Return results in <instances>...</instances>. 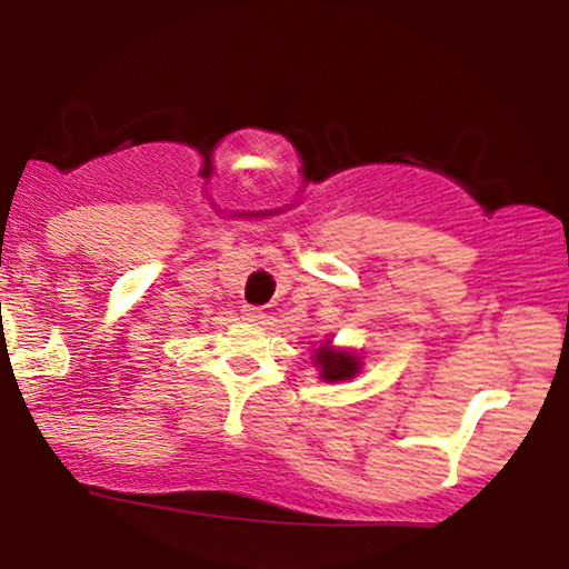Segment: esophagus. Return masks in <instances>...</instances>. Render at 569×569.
I'll use <instances>...</instances> for the list:
<instances>
[{
	"label": "esophagus",
	"mask_w": 569,
	"mask_h": 569,
	"mask_svg": "<svg viewBox=\"0 0 569 569\" xmlns=\"http://www.w3.org/2000/svg\"><path fill=\"white\" fill-rule=\"evenodd\" d=\"M240 316H243V321H248V323H261L263 318H267V313H263L261 308H253V306H246Z\"/></svg>",
	"instance_id": "1"
}]
</instances>
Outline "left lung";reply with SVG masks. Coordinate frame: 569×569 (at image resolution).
<instances>
[{
	"label": "left lung",
	"mask_w": 569,
	"mask_h": 569,
	"mask_svg": "<svg viewBox=\"0 0 569 569\" xmlns=\"http://www.w3.org/2000/svg\"><path fill=\"white\" fill-rule=\"evenodd\" d=\"M316 362L321 365V378L326 380H347L355 378V372H360V360L349 352H333L329 347H321L316 355Z\"/></svg>",
	"instance_id": "1"
}]
</instances>
